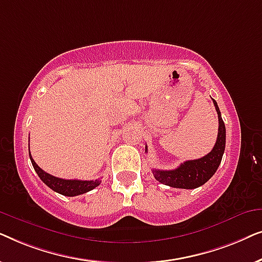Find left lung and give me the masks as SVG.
I'll list each match as a JSON object with an SVG mask.
<instances>
[{
  "label": "left lung",
  "mask_w": 262,
  "mask_h": 262,
  "mask_svg": "<svg viewBox=\"0 0 262 262\" xmlns=\"http://www.w3.org/2000/svg\"><path fill=\"white\" fill-rule=\"evenodd\" d=\"M212 101L214 107H216L218 123H220L217 141L213 149L204 157H200L198 160L186 161L173 170L152 169L154 177L161 184L174 188L193 189L205 184L216 173L225 149V125L223 119H222L221 111L218 108L216 100L212 99ZM146 150L148 148L145 146V152H148Z\"/></svg>",
  "instance_id": "obj_1"
}]
</instances>
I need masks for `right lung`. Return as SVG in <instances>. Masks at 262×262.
<instances>
[{
    "label": "right lung",
    "instance_id": "obj_1",
    "mask_svg": "<svg viewBox=\"0 0 262 262\" xmlns=\"http://www.w3.org/2000/svg\"><path fill=\"white\" fill-rule=\"evenodd\" d=\"M30 159L32 166H33L34 170L37 171L40 180L44 182L48 187L51 188L52 191L59 193V194H63L66 196L80 195L83 194V193L92 191V189H94L96 186L101 184V180H100V179H98V180H66V179L56 178L53 177V175L42 170L41 168L34 162V160L32 159L31 152Z\"/></svg>",
    "mask_w": 262,
    "mask_h": 262
}]
</instances>
